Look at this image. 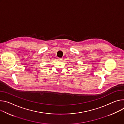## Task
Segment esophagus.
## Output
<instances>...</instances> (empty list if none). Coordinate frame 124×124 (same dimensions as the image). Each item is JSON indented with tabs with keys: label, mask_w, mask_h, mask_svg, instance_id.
Listing matches in <instances>:
<instances>
[{
	"label": "esophagus",
	"mask_w": 124,
	"mask_h": 124,
	"mask_svg": "<svg viewBox=\"0 0 124 124\" xmlns=\"http://www.w3.org/2000/svg\"><path fill=\"white\" fill-rule=\"evenodd\" d=\"M58 60L59 61H62V58H58Z\"/></svg>",
	"instance_id": "34e87169"
}]
</instances>
